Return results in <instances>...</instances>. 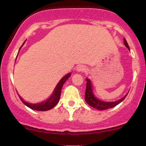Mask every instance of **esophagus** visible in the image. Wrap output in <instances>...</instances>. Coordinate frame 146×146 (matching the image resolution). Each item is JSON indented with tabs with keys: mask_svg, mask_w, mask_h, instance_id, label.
Masks as SVG:
<instances>
[{
	"mask_svg": "<svg viewBox=\"0 0 146 146\" xmlns=\"http://www.w3.org/2000/svg\"><path fill=\"white\" fill-rule=\"evenodd\" d=\"M87 70V68L84 65H80L77 67L76 71L78 72H85Z\"/></svg>",
	"mask_w": 146,
	"mask_h": 146,
	"instance_id": "obj_1",
	"label": "esophagus"
}]
</instances>
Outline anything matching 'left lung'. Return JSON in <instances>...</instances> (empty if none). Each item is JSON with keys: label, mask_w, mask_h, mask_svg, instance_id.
Listing matches in <instances>:
<instances>
[{"label": "left lung", "mask_w": 146, "mask_h": 146, "mask_svg": "<svg viewBox=\"0 0 146 146\" xmlns=\"http://www.w3.org/2000/svg\"><path fill=\"white\" fill-rule=\"evenodd\" d=\"M124 40V44L127 48L130 50V47H129L128 42H127L126 40L123 39ZM86 92H85V101L87 102L88 105L90 106L93 107V108H96L98 110H104L108 109V108H111L115 107V106L118 105L119 104L121 103L123 100L125 98V97L127 96L128 93L125 95L123 98H122L120 100H117L115 102H103L101 100H98V98H95L94 94L93 93V89H92V85L91 82H90V80L89 79H86Z\"/></svg>", "instance_id": "obj_1"}]
</instances>
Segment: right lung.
I'll return each mask as SVG.
<instances>
[{
	"label": "right lung",
	"mask_w": 146,
	"mask_h": 146,
	"mask_svg": "<svg viewBox=\"0 0 146 146\" xmlns=\"http://www.w3.org/2000/svg\"><path fill=\"white\" fill-rule=\"evenodd\" d=\"M24 43H23V45L24 44ZM23 45L21 46V47L23 46ZM71 73H68L67 75H66L64 77H63V78L60 80V81L58 82V84H57L54 91H53V93H52V95L50 96V98L47 99L46 101L41 102V103H39V104L28 103V102H26L25 101H24V100L21 98V97H20L19 95H18V96H19V98L21 99V101L23 102V103L25 105H26L27 107H29V108H31V109L38 110V111H46V110L51 109V108H53V107H54L58 103V102H59L60 95H61V90L63 86V84H64L65 82L67 80V79L71 76Z\"/></svg>",
	"instance_id": "right-lung-1"
}]
</instances>
